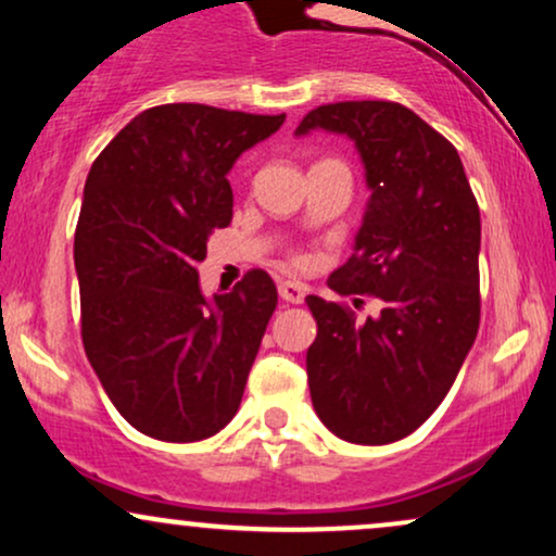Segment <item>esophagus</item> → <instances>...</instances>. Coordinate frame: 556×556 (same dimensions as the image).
I'll return each instance as SVG.
<instances>
[{
    "mask_svg": "<svg viewBox=\"0 0 556 556\" xmlns=\"http://www.w3.org/2000/svg\"><path fill=\"white\" fill-rule=\"evenodd\" d=\"M279 298L287 303H303L305 287L300 282H279Z\"/></svg>",
    "mask_w": 556,
    "mask_h": 556,
    "instance_id": "esophagus-1",
    "label": "esophagus"
}]
</instances>
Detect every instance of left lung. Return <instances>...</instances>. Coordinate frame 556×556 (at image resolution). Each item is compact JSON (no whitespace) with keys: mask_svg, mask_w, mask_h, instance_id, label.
<instances>
[{"mask_svg":"<svg viewBox=\"0 0 556 556\" xmlns=\"http://www.w3.org/2000/svg\"><path fill=\"white\" fill-rule=\"evenodd\" d=\"M311 130L353 140L371 190L355 253L329 287L381 305L358 318L348 305L305 298L318 327L305 355L311 400L344 442H397L442 405L476 342L481 214L455 146L407 106L324 104L295 136Z\"/></svg>","mask_w":556,"mask_h":556,"instance_id":"obj_1","label":"left lung"}]
</instances>
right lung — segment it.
Wrapping results in <instances>:
<instances>
[{"mask_svg":"<svg viewBox=\"0 0 556 556\" xmlns=\"http://www.w3.org/2000/svg\"><path fill=\"white\" fill-rule=\"evenodd\" d=\"M285 114L162 104L96 156L75 229L80 334L132 429L162 442L214 437L238 413L277 287L251 269L203 298L198 264L232 222L227 172Z\"/></svg>","mask_w":556,"mask_h":556,"instance_id":"obj_1","label":"right lung"}]
</instances>
